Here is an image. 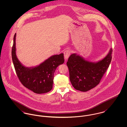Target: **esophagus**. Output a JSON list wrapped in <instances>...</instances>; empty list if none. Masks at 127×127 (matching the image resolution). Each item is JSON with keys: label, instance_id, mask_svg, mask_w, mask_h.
I'll return each instance as SVG.
<instances>
[{"label": "esophagus", "instance_id": "esophagus-1", "mask_svg": "<svg viewBox=\"0 0 127 127\" xmlns=\"http://www.w3.org/2000/svg\"><path fill=\"white\" fill-rule=\"evenodd\" d=\"M70 55V51L68 50H66L64 52V58L65 60H66L68 58Z\"/></svg>", "mask_w": 127, "mask_h": 127}]
</instances>
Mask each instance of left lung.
Segmentation results:
<instances>
[{"instance_id":"left-lung-1","label":"left lung","mask_w":127,"mask_h":127,"mask_svg":"<svg viewBox=\"0 0 127 127\" xmlns=\"http://www.w3.org/2000/svg\"><path fill=\"white\" fill-rule=\"evenodd\" d=\"M112 51L110 48L105 58L96 62L89 61L76 53L71 55L66 64L74 88L86 92L98 85L110 64Z\"/></svg>"}]
</instances>
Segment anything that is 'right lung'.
Instances as JSON below:
<instances>
[{
  "label": "right lung",
  "instance_id": "add662e5",
  "mask_svg": "<svg viewBox=\"0 0 127 127\" xmlns=\"http://www.w3.org/2000/svg\"><path fill=\"white\" fill-rule=\"evenodd\" d=\"M16 33L12 49L13 64L19 80L28 89L37 94L47 93L53 88L54 73L57 67L64 62V54L50 57L38 65L26 67L18 60L16 55Z\"/></svg>",
  "mask_w": 127,
  "mask_h": 127
}]
</instances>
